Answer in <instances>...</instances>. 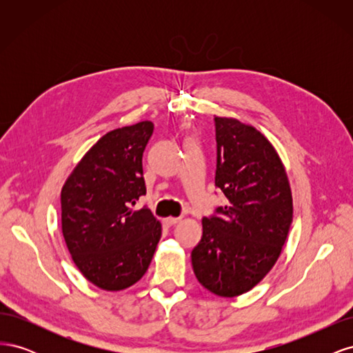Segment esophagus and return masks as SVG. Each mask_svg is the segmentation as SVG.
<instances>
[{
	"mask_svg": "<svg viewBox=\"0 0 353 353\" xmlns=\"http://www.w3.org/2000/svg\"><path fill=\"white\" fill-rule=\"evenodd\" d=\"M181 221V218H174V216H169V218H166L165 219V223H166V225H175V223H178Z\"/></svg>",
	"mask_w": 353,
	"mask_h": 353,
	"instance_id": "1",
	"label": "esophagus"
}]
</instances>
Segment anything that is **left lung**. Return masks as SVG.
Returning <instances> with one entry per match:
<instances>
[{"label": "left lung", "mask_w": 353, "mask_h": 353, "mask_svg": "<svg viewBox=\"0 0 353 353\" xmlns=\"http://www.w3.org/2000/svg\"><path fill=\"white\" fill-rule=\"evenodd\" d=\"M215 185L227 197L221 216L201 219L203 234L191 252L199 283L213 294L248 293L283 252L293 221V197L281 159L254 126L215 117Z\"/></svg>", "instance_id": "obj_1"}]
</instances>
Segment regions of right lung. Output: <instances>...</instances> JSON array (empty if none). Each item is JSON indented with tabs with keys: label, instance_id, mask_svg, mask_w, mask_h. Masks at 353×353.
I'll list each match as a JSON object with an SVG mask.
<instances>
[{
	"label": "right lung",
	"instance_id": "1",
	"mask_svg": "<svg viewBox=\"0 0 353 353\" xmlns=\"http://www.w3.org/2000/svg\"><path fill=\"white\" fill-rule=\"evenodd\" d=\"M154 125L143 121L104 134L61 188V232L73 263L95 287L119 292L148 270L162 223L132 209L145 194L143 153Z\"/></svg>",
	"mask_w": 353,
	"mask_h": 353
}]
</instances>
